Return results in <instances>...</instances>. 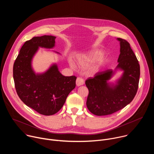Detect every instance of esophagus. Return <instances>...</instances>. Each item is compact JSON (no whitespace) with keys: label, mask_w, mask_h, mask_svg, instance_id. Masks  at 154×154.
Returning <instances> with one entry per match:
<instances>
[{"label":"esophagus","mask_w":154,"mask_h":154,"mask_svg":"<svg viewBox=\"0 0 154 154\" xmlns=\"http://www.w3.org/2000/svg\"><path fill=\"white\" fill-rule=\"evenodd\" d=\"M84 84V80L82 77H77L76 80V85L77 86L83 85Z\"/></svg>","instance_id":"34e87169"}]
</instances>
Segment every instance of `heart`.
Wrapping results in <instances>:
<instances>
[{
  "mask_svg": "<svg viewBox=\"0 0 154 154\" xmlns=\"http://www.w3.org/2000/svg\"><path fill=\"white\" fill-rule=\"evenodd\" d=\"M103 56V53L101 51L96 52L94 53H92L90 54H88L87 55H85L83 57H81L79 59V63L82 67L86 66L90 64L93 63L99 60H100ZM71 66L72 68H75V66L73 63H71ZM99 69V66H96L94 68V71H97Z\"/></svg>",
  "mask_w": 154,
  "mask_h": 154,
  "instance_id": "1",
  "label": "heart"
}]
</instances>
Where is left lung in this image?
Here are the masks:
<instances>
[{"mask_svg": "<svg viewBox=\"0 0 154 154\" xmlns=\"http://www.w3.org/2000/svg\"><path fill=\"white\" fill-rule=\"evenodd\" d=\"M120 42L118 64L115 71L108 69L98 72L94 77L85 81L89 91L86 106L97 116L113 114L129 104L135 97L138 88L140 67L130 44L118 38ZM123 71L122 76L115 84L107 82L116 70Z\"/></svg>", "mask_w": 154, "mask_h": 154, "instance_id": "8db88e82", "label": "left lung"}]
</instances>
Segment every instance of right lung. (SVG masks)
Here are the masks:
<instances>
[{
    "mask_svg": "<svg viewBox=\"0 0 154 154\" xmlns=\"http://www.w3.org/2000/svg\"><path fill=\"white\" fill-rule=\"evenodd\" d=\"M55 38L44 35L27 41L13 65V79L18 96L26 105L46 116L54 115L62 108L68 94L75 88L77 79L74 75H63L56 64L42 74L33 71L32 61L39 48H53Z\"/></svg>",
    "mask_w": 154,
    "mask_h": 154,
    "instance_id": "1",
    "label": "right lung"
}]
</instances>
